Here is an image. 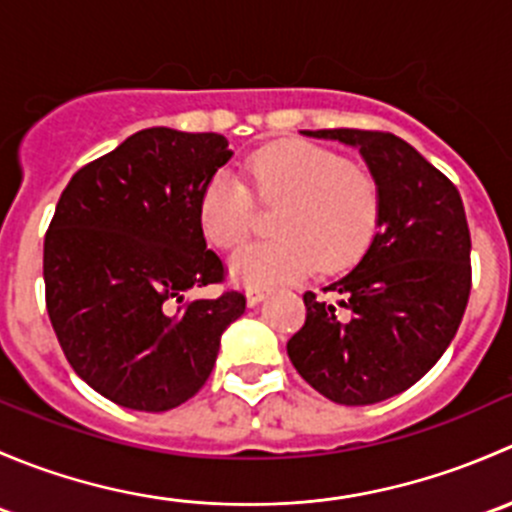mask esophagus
<instances>
[{
  "label": "esophagus",
  "mask_w": 512,
  "mask_h": 512,
  "mask_svg": "<svg viewBox=\"0 0 512 512\" xmlns=\"http://www.w3.org/2000/svg\"><path fill=\"white\" fill-rule=\"evenodd\" d=\"M247 304H250V307H255V304H260L262 299L267 297V289L265 287H250L247 289Z\"/></svg>",
  "instance_id": "34e87169"
}]
</instances>
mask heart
<instances>
[{
	"mask_svg": "<svg viewBox=\"0 0 512 512\" xmlns=\"http://www.w3.org/2000/svg\"><path fill=\"white\" fill-rule=\"evenodd\" d=\"M255 195L282 205L272 220L277 237L242 247L230 257V275L250 287L297 282L314 267L342 272L359 262L379 223V185L347 158L307 141H280L247 165ZM203 235L215 247H237L255 227V205L242 180L220 170L198 203Z\"/></svg>",
	"mask_w": 512,
	"mask_h": 512,
	"instance_id": "obj_1",
	"label": "heart"
}]
</instances>
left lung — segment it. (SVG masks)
Masks as SVG:
<instances>
[{
	"label": "left lung",
	"mask_w": 512,
	"mask_h": 512,
	"mask_svg": "<svg viewBox=\"0 0 512 512\" xmlns=\"http://www.w3.org/2000/svg\"><path fill=\"white\" fill-rule=\"evenodd\" d=\"M302 136L356 148L381 208L369 250L327 287L337 304L304 292L307 322L287 342L289 361L334 404H379L411 389L456 337L471 294L466 210L456 185L394 133Z\"/></svg>",
	"instance_id": "1"
}]
</instances>
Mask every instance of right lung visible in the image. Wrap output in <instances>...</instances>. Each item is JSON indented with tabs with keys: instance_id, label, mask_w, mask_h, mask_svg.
Returning <instances> with one entry per match:
<instances>
[{
	"instance_id": "obj_1",
	"label": "right lung",
	"mask_w": 512,
	"mask_h": 512,
	"mask_svg": "<svg viewBox=\"0 0 512 512\" xmlns=\"http://www.w3.org/2000/svg\"><path fill=\"white\" fill-rule=\"evenodd\" d=\"M232 158L220 133L146 128L69 180L44 240L51 327L76 374L113 404L168 411L198 394L245 297L188 299L223 280L198 220Z\"/></svg>"
}]
</instances>
